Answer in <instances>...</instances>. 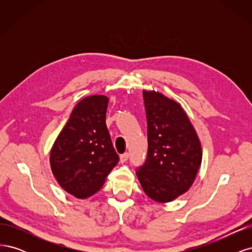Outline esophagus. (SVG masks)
I'll return each mask as SVG.
<instances>
[{
    "instance_id": "obj_1",
    "label": "esophagus",
    "mask_w": 252,
    "mask_h": 252,
    "mask_svg": "<svg viewBox=\"0 0 252 252\" xmlns=\"http://www.w3.org/2000/svg\"><path fill=\"white\" fill-rule=\"evenodd\" d=\"M128 158H129V154H128V152H125V154L120 156V162L121 163H125L127 159H128Z\"/></svg>"
}]
</instances>
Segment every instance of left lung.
<instances>
[{"mask_svg":"<svg viewBox=\"0 0 252 252\" xmlns=\"http://www.w3.org/2000/svg\"><path fill=\"white\" fill-rule=\"evenodd\" d=\"M143 97L148 154L136 175L150 199L168 203L193 184L202 163L201 142L178 102L155 90H143Z\"/></svg>","mask_w":252,"mask_h":252,"instance_id":"left-lung-1","label":"left lung"}]
</instances>
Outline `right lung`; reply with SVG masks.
<instances>
[{
	"instance_id": "add662e5",
	"label": "right lung",
	"mask_w": 252,
	"mask_h": 252,
	"mask_svg": "<svg viewBox=\"0 0 252 252\" xmlns=\"http://www.w3.org/2000/svg\"><path fill=\"white\" fill-rule=\"evenodd\" d=\"M108 97L83 98L50 150V167L65 191L78 199L97 192L119 162L106 126Z\"/></svg>"
}]
</instances>
